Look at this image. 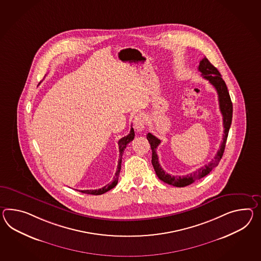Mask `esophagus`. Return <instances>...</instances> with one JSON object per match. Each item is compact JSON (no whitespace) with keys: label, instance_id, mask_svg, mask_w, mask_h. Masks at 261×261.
Listing matches in <instances>:
<instances>
[{"label":"esophagus","instance_id":"obj_1","mask_svg":"<svg viewBox=\"0 0 261 261\" xmlns=\"http://www.w3.org/2000/svg\"><path fill=\"white\" fill-rule=\"evenodd\" d=\"M134 123H135V128L137 129V131H138V132H141L142 130H144V128H145V124H146V121H145V117H144V115H137V116L135 117Z\"/></svg>","mask_w":261,"mask_h":261}]
</instances>
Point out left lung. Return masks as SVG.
<instances>
[{"label":"left lung","mask_w":261,"mask_h":261,"mask_svg":"<svg viewBox=\"0 0 261 261\" xmlns=\"http://www.w3.org/2000/svg\"><path fill=\"white\" fill-rule=\"evenodd\" d=\"M198 70L201 72V75L204 79H207L210 81V83L216 89L218 97H219L220 110L223 115V128H224L223 141H222V143L220 145V149L218 150L214 159H212L207 165L201 167L200 169H198L197 171L189 173L185 176L171 175V174L164 172V170L159 164L156 148L160 144L161 140L151 133L147 134V140L149 141V143L151 145V149H152V164H153V169L155 171L158 177L167 184L172 185V186L178 187V188H183L186 186H189V185L192 184L193 182H195L198 179L204 177L212 171V169H214L216 166H218L220 160L223 158L224 148L226 144V140L228 137L229 129H230L231 122H232L233 105H232L231 99H230L226 84L223 81L221 73L212 64L210 63L208 59L205 57L200 61Z\"/></svg>","instance_id":"8db88e82"}]
</instances>
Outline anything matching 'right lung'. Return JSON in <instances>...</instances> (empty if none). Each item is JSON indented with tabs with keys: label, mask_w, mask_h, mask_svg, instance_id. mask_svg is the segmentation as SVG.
Segmentation results:
<instances>
[{
	"label": "right lung",
	"mask_w": 261,
	"mask_h": 261,
	"mask_svg": "<svg viewBox=\"0 0 261 261\" xmlns=\"http://www.w3.org/2000/svg\"><path fill=\"white\" fill-rule=\"evenodd\" d=\"M135 138V132H134L133 128H131L130 130V133L128 134L127 136L121 138V140H119L118 144H119V152H120V159L118 161V166H117V171L115 173V176L113 177V180L111 183L106 185L105 187H102L99 190H87V191H79L83 193H87V194H92V195H101L102 193L107 192V191H110L111 189H113L114 187H116V185L118 184V180H119V175H120V172H121V158H122V154L123 152L125 150V148L127 146L128 143L131 142Z\"/></svg>",
	"instance_id": "right-lung-1"
}]
</instances>
